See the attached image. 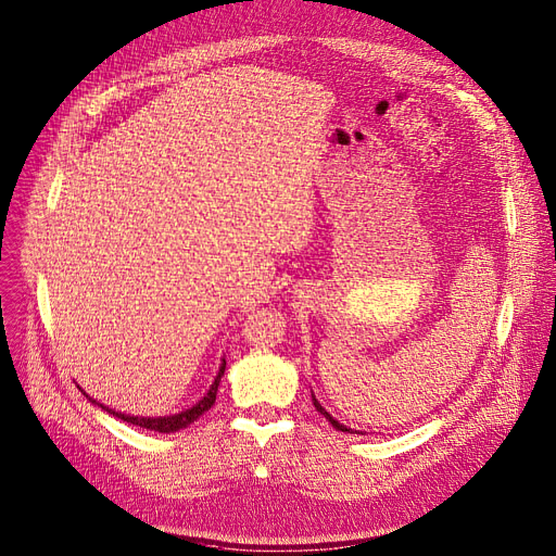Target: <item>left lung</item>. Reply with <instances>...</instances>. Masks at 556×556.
Wrapping results in <instances>:
<instances>
[{"instance_id":"1","label":"left lung","mask_w":556,"mask_h":556,"mask_svg":"<svg viewBox=\"0 0 556 556\" xmlns=\"http://www.w3.org/2000/svg\"><path fill=\"white\" fill-rule=\"evenodd\" d=\"M313 405H315V410H317L319 415H325V417H327V421H329V424H331V426H333L336 430H342V432H352V428H346V426L338 424V421H336V419H333V417H331V415H329V413L325 410V407H323V405H319V401H317L315 396H313Z\"/></svg>"}]
</instances>
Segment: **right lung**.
I'll return each mask as SVG.
<instances>
[{"mask_svg":"<svg viewBox=\"0 0 556 556\" xmlns=\"http://www.w3.org/2000/svg\"><path fill=\"white\" fill-rule=\"evenodd\" d=\"M225 374V361H223V365H220V369H218V376H216V381H214V386L210 388V392L204 394L193 407H189V410H185V413H180V415H173V417H157V419H146V417H130V415H122V413H114V410H108L105 405H101V403H97V401H92V403H97V405H101L103 410H108L110 415H114V417H119V419H124V421H128V424H132V426H139V428H146V430H155V432H178V430H182V428H187L189 424H193L195 419H200L204 413L210 410V407L216 403V392H218V383H220V376Z\"/></svg>","mask_w":556,"mask_h":556,"instance_id":"obj_1","label":"right lung"}]
</instances>
